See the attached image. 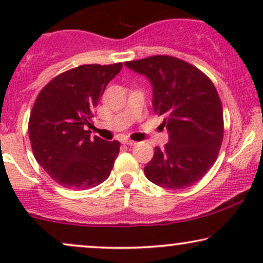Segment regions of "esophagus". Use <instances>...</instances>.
<instances>
[{
  "instance_id": "obj_1",
  "label": "esophagus",
  "mask_w": 263,
  "mask_h": 263,
  "mask_svg": "<svg viewBox=\"0 0 263 263\" xmlns=\"http://www.w3.org/2000/svg\"><path fill=\"white\" fill-rule=\"evenodd\" d=\"M123 143L127 144V146H136V143H137V142H135L132 140H125V141H123Z\"/></svg>"
}]
</instances>
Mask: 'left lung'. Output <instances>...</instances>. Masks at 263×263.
Segmentation results:
<instances>
[{"mask_svg": "<svg viewBox=\"0 0 263 263\" xmlns=\"http://www.w3.org/2000/svg\"><path fill=\"white\" fill-rule=\"evenodd\" d=\"M153 86V110L163 117L170 142L156 147L144 167L147 179L165 189H185L203 178L218 158L224 137L222 104L203 71L182 59L153 55L126 62Z\"/></svg>", "mask_w": 263, "mask_h": 263, "instance_id": "1", "label": "left lung"}]
</instances>
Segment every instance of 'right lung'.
Here are the masks:
<instances>
[{
    "instance_id": "1",
    "label": "right lung",
    "mask_w": 263,
    "mask_h": 263,
    "mask_svg": "<svg viewBox=\"0 0 263 263\" xmlns=\"http://www.w3.org/2000/svg\"><path fill=\"white\" fill-rule=\"evenodd\" d=\"M122 63L86 64L59 74L35 99L28 122L33 155L42 168L68 189L85 190L107 179L120 142L90 138L93 108Z\"/></svg>"
}]
</instances>
